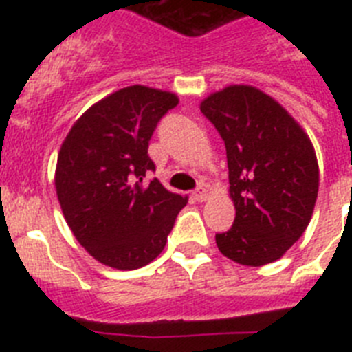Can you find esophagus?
Returning a JSON list of instances; mask_svg holds the SVG:
<instances>
[{
    "label": "esophagus",
    "mask_w": 352,
    "mask_h": 352,
    "mask_svg": "<svg viewBox=\"0 0 352 352\" xmlns=\"http://www.w3.org/2000/svg\"><path fill=\"white\" fill-rule=\"evenodd\" d=\"M194 197H195V201L203 203V201H206V197H208V190L204 188V186H199V188H195L194 190Z\"/></svg>",
    "instance_id": "obj_1"
}]
</instances>
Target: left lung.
<instances>
[{
  "label": "left lung",
  "mask_w": 352,
  "mask_h": 352,
  "mask_svg": "<svg viewBox=\"0 0 352 352\" xmlns=\"http://www.w3.org/2000/svg\"><path fill=\"white\" fill-rule=\"evenodd\" d=\"M223 139L236 219L214 236L223 256L245 266L280 259L303 234L316 206L319 167L309 135L272 96L229 86L201 104Z\"/></svg>",
  "instance_id": "obj_1"
}]
</instances>
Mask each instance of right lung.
Instances as JSON below:
<instances>
[{"instance_id": "1", "label": "right lung", "mask_w": 352, "mask_h": 352, "mask_svg": "<svg viewBox=\"0 0 352 352\" xmlns=\"http://www.w3.org/2000/svg\"><path fill=\"white\" fill-rule=\"evenodd\" d=\"M178 96L129 86L86 111L58 155L56 194L65 220L89 256L116 270H138L158 257L186 197L146 173L158 121Z\"/></svg>"}]
</instances>
